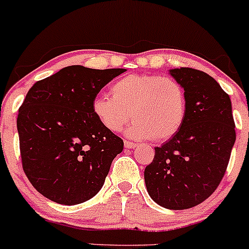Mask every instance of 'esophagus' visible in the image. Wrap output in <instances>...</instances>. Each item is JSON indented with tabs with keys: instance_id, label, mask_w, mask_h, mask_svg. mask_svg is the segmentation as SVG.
<instances>
[{
	"instance_id": "obj_1",
	"label": "esophagus",
	"mask_w": 249,
	"mask_h": 249,
	"mask_svg": "<svg viewBox=\"0 0 249 249\" xmlns=\"http://www.w3.org/2000/svg\"><path fill=\"white\" fill-rule=\"evenodd\" d=\"M124 147L125 148H134L136 147V143H134L132 141H127V140H124Z\"/></svg>"
}]
</instances>
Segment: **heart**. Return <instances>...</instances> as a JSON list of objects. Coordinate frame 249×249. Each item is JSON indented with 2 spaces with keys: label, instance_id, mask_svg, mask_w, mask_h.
Returning a JSON list of instances; mask_svg holds the SVG:
<instances>
[{
  "label": "heart",
  "instance_id": "heart-1",
  "mask_svg": "<svg viewBox=\"0 0 249 249\" xmlns=\"http://www.w3.org/2000/svg\"><path fill=\"white\" fill-rule=\"evenodd\" d=\"M111 97L100 95L91 110L111 133L121 132L132 117L127 135L166 141L182 127L187 113L185 89L178 80L153 74H132L110 86Z\"/></svg>",
  "mask_w": 249,
  "mask_h": 249
}]
</instances>
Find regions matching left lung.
Returning <instances> with one entry per match:
<instances>
[{
	"instance_id": "1",
	"label": "left lung",
	"mask_w": 249,
	"mask_h": 249,
	"mask_svg": "<svg viewBox=\"0 0 249 249\" xmlns=\"http://www.w3.org/2000/svg\"><path fill=\"white\" fill-rule=\"evenodd\" d=\"M170 75L185 89L186 119L174 136L155 147L144 182L158 205L180 211L200 205L215 192L236 133L230 95L213 77L185 67L172 69Z\"/></svg>"
}]
</instances>
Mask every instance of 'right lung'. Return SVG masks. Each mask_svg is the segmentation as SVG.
<instances>
[{
    "label": "right lung",
    "instance_id": "1",
    "mask_svg": "<svg viewBox=\"0 0 249 249\" xmlns=\"http://www.w3.org/2000/svg\"><path fill=\"white\" fill-rule=\"evenodd\" d=\"M124 71L69 66L27 93L18 115L22 167L47 199L72 206L101 189L124 141L102 127L91 103Z\"/></svg>",
    "mask_w": 249,
    "mask_h": 249
}]
</instances>
